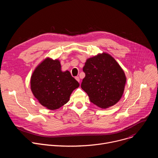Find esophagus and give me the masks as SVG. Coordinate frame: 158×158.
Wrapping results in <instances>:
<instances>
[{"label":"esophagus","mask_w":158,"mask_h":158,"mask_svg":"<svg viewBox=\"0 0 158 158\" xmlns=\"http://www.w3.org/2000/svg\"><path fill=\"white\" fill-rule=\"evenodd\" d=\"M75 79H76V81H77V82H80V78H79V77H75Z\"/></svg>","instance_id":"1"}]
</instances>
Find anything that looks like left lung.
<instances>
[{
    "instance_id": "1",
    "label": "left lung",
    "mask_w": 158,
    "mask_h": 158,
    "mask_svg": "<svg viewBox=\"0 0 158 158\" xmlns=\"http://www.w3.org/2000/svg\"><path fill=\"white\" fill-rule=\"evenodd\" d=\"M83 71L85 76L81 86L90 101L102 109L119 101L124 93L126 77L113 57L102 52L88 58Z\"/></svg>"
}]
</instances>
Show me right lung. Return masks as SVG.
Segmentation results:
<instances>
[{"instance_id": "1", "label": "right lung", "mask_w": 158, "mask_h": 158, "mask_svg": "<svg viewBox=\"0 0 158 158\" xmlns=\"http://www.w3.org/2000/svg\"><path fill=\"white\" fill-rule=\"evenodd\" d=\"M31 89L44 107L56 110L66 104L79 82L69 71H62L60 60L46 57L35 68L31 77Z\"/></svg>"}]
</instances>
